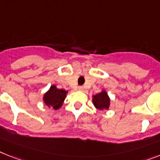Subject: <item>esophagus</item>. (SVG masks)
Masks as SVG:
<instances>
[{
	"instance_id": "esophagus-1",
	"label": "esophagus",
	"mask_w": 160,
	"mask_h": 160,
	"mask_svg": "<svg viewBox=\"0 0 160 160\" xmlns=\"http://www.w3.org/2000/svg\"><path fill=\"white\" fill-rule=\"evenodd\" d=\"M78 90H79V91H82V90H83V87H82V86H79V87H78Z\"/></svg>"
}]
</instances>
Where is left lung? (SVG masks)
Listing matches in <instances>:
<instances>
[{
	"label": "left lung",
	"instance_id": "1",
	"mask_svg": "<svg viewBox=\"0 0 160 160\" xmlns=\"http://www.w3.org/2000/svg\"><path fill=\"white\" fill-rule=\"evenodd\" d=\"M93 98H94L93 99V103H94V105L96 106V109H103L109 108V99L105 91H103L99 94H96V96H93Z\"/></svg>",
	"mask_w": 160,
	"mask_h": 160
}]
</instances>
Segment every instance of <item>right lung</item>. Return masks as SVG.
<instances>
[{"label": "right lung", "mask_w": 160, "mask_h": 160, "mask_svg": "<svg viewBox=\"0 0 160 160\" xmlns=\"http://www.w3.org/2000/svg\"><path fill=\"white\" fill-rule=\"evenodd\" d=\"M67 92L63 89H58L55 86H51L50 90L45 94L44 102L54 109H58L62 106L65 99Z\"/></svg>", "instance_id": "1"}]
</instances>
